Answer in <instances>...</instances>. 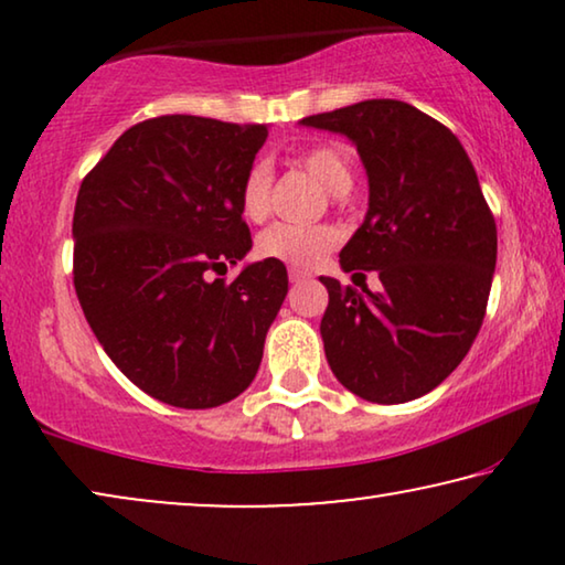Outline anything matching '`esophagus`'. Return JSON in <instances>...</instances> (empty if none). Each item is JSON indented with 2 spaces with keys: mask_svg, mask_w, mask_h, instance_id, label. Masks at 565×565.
<instances>
[{
  "mask_svg": "<svg viewBox=\"0 0 565 565\" xmlns=\"http://www.w3.org/2000/svg\"><path fill=\"white\" fill-rule=\"evenodd\" d=\"M288 277H290V282H303V280H308V277H311V273H306V269H298V267H290Z\"/></svg>",
  "mask_w": 565,
  "mask_h": 565,
  "instance_id": "obj_1",
  "label": "esophagus"
}]
</instances>
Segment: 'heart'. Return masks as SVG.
Segmentation results:
<instances>
[{"label": "heart", "instance_id": "b5f03b06", "mask_svg": "<svg viewBox=\"0 0 565 565\" xmlns=\"http://www.w3.org/2000/svg\"><path fill=\"white\" fill-rule=\"evenodd\" d=\"M306 172L321 182L334 195H344L352 188V164L342 146L319 143L300 153ZM269 190L273 174L265 164L252 167L242 182V213L249 221H265L269 213ZM339 234L331 226H296V223H275L262 231L257 252L267 259L285 262L292 267H311L334 249Z\"/></svg>", "mask_w": 565, "mask_h": 565}]
</instances>
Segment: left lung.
<instances>
[{"mask_svg": "<svg viewBox=\"0 0 565 565\" xmlns=\"http://www.w3.org/2000/svg\"><path fill=\"white\" fill-rule=\"evenodd\" d=\"M300 126L358 146L367 213L339 265L383 282L373 292L319 277L329 367L354 396L406 404L435 391L473 344L497 269V223L458 138L414 105L365 99Z\"/></svg>", "mask_w": 565, "mask_h": 565, "instance_id": "8db88e82", "label": "left lung"}]
</instances>
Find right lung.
Masks as SVG:
<instances>
[{
	"instance_id": "1",
	"label": "right lung",
	"mask_w": 565,
	"mask_h": 565,
	"mask_svg": "<svg viewBox=\"0 0 565 565\" xmlns=\"http://www.w3.org/2000/svg\"><path fill=\"white\" fill-rule=\"evenodd\" d=\"M265 141L267 126L161 115L128 128L76 195V298L107 358L161 404H228L259 370L288 269L213 273L252 249L238 198Z\"/></svg>"
}]
</instances>
